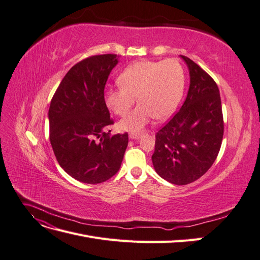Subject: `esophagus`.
I'll use <instances>...</instances> for the list:
<instances>
[{
  "label": "esophagus",
  "instance_id": "1",
  "mask_svg": "<svg viewBox=\"0 0 260 260\" xmlns=\"http://www.w3.org/2000/svg\"><path fill=\"white\" fill-rule=\"evenodd\" d=\"M141 137H142L141 133H130V135H129V138L132 139V140H139Z\"/></svg>",
  "mask_w": 260,
  "mask_h": 260
}]
</instances>
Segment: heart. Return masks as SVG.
Returning <instances> with one entry per match:
<instances>
[{
    "label": "heart",
    "instance_id": "obj_1",
    "mask_svg": "<svg viewBox=\"0 0 260 260\" xmlns=\"http://www.w3.org/2000/svg\"><path fill=\"white\" fill-rule=\"evenodd\" d=\"M184 70L175 59L137 61L123 70L118 78L121 88L106 93V104L111 111L124 116L136 103L140 105L118 122L123 131L142 130L153 118L165 120L177 109L184 90Z\"/></svg>",
    "mask_w": 260,
    "mask_h": 260
}]
</instances>
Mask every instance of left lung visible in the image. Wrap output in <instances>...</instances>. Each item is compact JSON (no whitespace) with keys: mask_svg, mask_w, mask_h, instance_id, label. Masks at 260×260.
<instances>
[{"mask_svg":"<svg viewBox=\"0 0 260 260\" xmlns=\"http://www.w3.org/2000/svg\"><path fill=\"white\" fill-rule=\"evenodd\" d=\"M190 86L180 111L156 133L152 161L162 179L184 185L201 178L216 160L223 138L221 99L214 79L183 55Z\"/></svg>","mask_w":260,"mask_h":260,"instance_id":"1","label":"left lung"}]
</instances>
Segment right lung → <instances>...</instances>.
<instances>
[{
  "label": "right lung",
  "mask_w": 260,
  "mask_h": 260,
  "mask_svg": "<svg viewBox=\"0 0 260 260\" xmlns=\"http://www.w3.org/2000/svg\"><path fill=\"white\" fill-rule=\"evenodd\" d=\"M117 55H95L78 62L61 80L49 109L50 141L59 166L74 179L98 184L119 170L128 133L109 136L113 124L104 89Z\"/></svg>",
  "instance_id": "1"
}]
</instances>
